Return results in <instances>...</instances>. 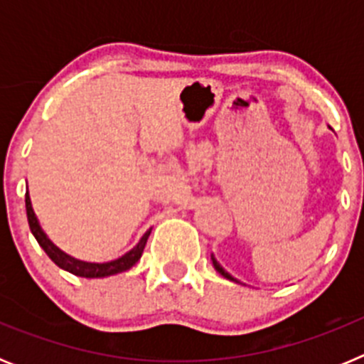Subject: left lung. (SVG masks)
Masks as SVG:
<instances>
[{
    "instance_id": "left-lung-1",
    "label": "left lung",
    "mask_w": 364,
    "mask_h": 364,
    "mask_svg": "<svg viewBox=\"0 0 364 364\" xmlns=\"http://www.w3.org/2000/svg\"><path fill=\"white\" fill-rule=\"evenodd\" d=\"M211 260H213V266H215V269H217V272H218V273H220L222 277H226V279H230V281H235V279H233V277H231L230 273H228V272H224V268H222V266H220V264H218L217 260H215V259H213V255H211Z\"/></svg>"
}]
</instances>
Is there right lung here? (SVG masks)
Listing matches in <instances>:
<instances>
[{
    "label": "right lung",
    "mask_w": 364,
    "mask_h": 364,
    "mask_svg": "<svg viewBox=\"0 0 364 364\" xmlns=\"http://www.w3.org/2000/svg\"><path fill=\"white\" fill-rule=\"evenodd\" d=\"M25 208H27V220H28V228H31L32 235L36 237L38 244L43 247V252L49 255V259L53 260L54 264L60 266L65 272L73 273V275H78V277H87V279H96V277H107V275H114V273L125 272V269L133 268L134 264L138 262V259L142 257L144 247H146L147 237H149L151 230L146 231L140 242L131 250V252L125 253L124 257L117 260H111V262H105V264H91V262H82V260H76L73 257L65 255L63 252H60L49 239H47V235L41 231L40 224H38V218L32 211L31 205V198H28V193H25Z\"/></svg>",
    "instance_id": "obj_1"
}]
</instances>
